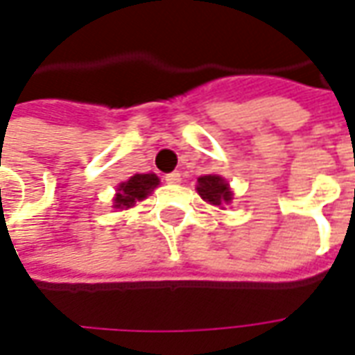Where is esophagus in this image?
<instances>
[{"label": "esophagus", "instance_id": "1", "mask_svg": "<svg viewBox=\"0 0 355 355\" xmlns=\"http://www.w3.org/2000/svg\"><path fill=\"white\" fill-rule=\"evenodd\" d=\"M165 182H167V184H178V182H180V173H178V171H173L169 175H165Z\"/></svg>", "mask_w": 355, "mask_h": 355}]
</instances>
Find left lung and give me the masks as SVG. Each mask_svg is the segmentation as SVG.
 <instances>
[{"mask_svg":"<svg viewBox=\"0 0 355 355\" xmlns=\"http://www.w3.org/2000/svg\"><path fill=\"white\" fill-rule=\"evenodd\" d=\"M198 193L201 200H205L215 207H223L224 203H230L234 200V193L230 190V184L218 175H205L198 178Z\"/></svg>","mask_w":355,"mask_h":355,"instance_id":"8db88e82","label":"left lung"}]
</instances>
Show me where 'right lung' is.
<instances>
[{
    "instance_id": "1",
    "label": "right lung",
    "mask_w": 355,
    "mask_h": 355,
    "mask_svg": "<svg viewBox=\"0 0 355 355\" xmlns=\"http://www.w3.org/2000/svg\"><path fill=\"white\" fill-rule=\"evenodd\" d=\"M159 184V178L154 173L146 175H132L129 180H125L117 186V193L114 198V207L116 209H131L137 205V201L146 200L152 193L155 186Z\"/></svg>"
}]
</instances>
